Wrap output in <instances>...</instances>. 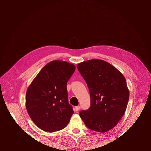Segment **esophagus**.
<instances>
[{"label":"esophagus","instance_id":"34e87169","mask_svg":"<svg viewBox=\"0 0 151 151\" xmlns=\"http://www.w3.org/2000/svg\"><path fill=\"white\" fill-rule=\"evenodd\" d=\"M75 108L76 111H79L81 109V106H75Z\"/></svg>","mask_w":151,"mask_h":151}]
</instances>
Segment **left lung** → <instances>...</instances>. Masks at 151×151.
Returning <instances> with one entry per match:
<instances>
[{
    "label": "left lung",
    "instance_id": "left-lung-1",
    "mask_svg": "<svg viewBox=\"0 0 151 151\" xmlns=\"http://www.w3.org/2000/svg\"><path fill=\"white\" fill-rule=\"evenodd\" d=\"M77 68L89 90L91 106L80 116L88 129L107 132L121 120L126 110L129 91L125 77L107 62L92 59L79 63Z\"/></svg>",
    "mask_w": 151,
    "mask_h": 151
}]
</instances>
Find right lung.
Segmentation results:
<instances>
[{"label": "right lung", "mask_w": 151, "mask_h": 151, "mask_svg": "<svg viewBox=\"0 0 151 151\" xmlns=\"http://www.w3.org/2000/svg\"><path fill=\"white\" fill-rule=\"evenodd\" d=\"M75 70L71 63L53 60L41 70L28 88L26 109L40 129L54 132L68 124L74 112L68 101L67 83Z\"/></svg>", "instance_id": "1"}]
</instances>
